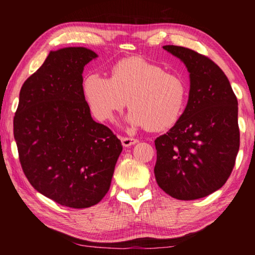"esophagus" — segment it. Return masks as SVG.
Masks as SVG:
<instances>
[{"label":"esophagus","instance_id":"esophagus-1","mask_svg":"<svg viewBox=\"0 0 255 255\" xmlns=\"http://www.w3.org/2000/svg\"><path fill=\"white\" fill-rule=\"evenodd\" d=\"M138 141L137 138L133 137H122V144L125 146V147H129V146L135 145Z\"/></svg>","mask_w":255,"mask_h":255}]
</instances>
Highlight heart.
I'll use <instances>...</instances> for the list:
<instances>
[{
    "mask_svg": "<svg viewBox=\"0 0 255 255\" xmlns=\"http://www.w3.org/2000/svg\"><path fill=\"white\" fill-rule=\"evenodd\" d=\"M82 92L94 117L101 122H109L128 103L131 126L162 131L174 126L182 116L188 86L180 75L132 56L116 62L109 77L99 73L86 75Z\"/></svg>",
    "mask_w": 255,
    "mask_h": 255,
    "instance_id": "obj_1",
    "label": "heart"
}]
</instances>
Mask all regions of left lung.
I'll return each instance as SVG.
<instances>
[{
  "instance_id": "8db88e82",
  "label": "left lung",
  "mask_w": 255,
  "mask_h": 255,
  "mask_svg": "<svg viewBox=\"0 0 255 255\" xmlns=\"http://www.w3.org/2000/svg\"><path fill=\"white\" fill-rule=\"evenodd\" d=\"M163 48L185 64L190 92L179 122L155 139V179L175 199H199L221 189L234 169L240 148L237 99L225 73L209 57L181 46Z\"/></svg>"
}]
</instances>
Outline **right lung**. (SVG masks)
<instances>
[{
    "mask_svg": "<svg viewBox=\"0 0 255 255\" xmlns=\"http://www.w3.org/2000/svg\"><path fill=\"white\" fill-rule=\"evenodd\" d=\"M97 57L84 47L50 51L20 90L13 133L25 178L57 204L82 209L109 191L122 141L94 122L82 83Z\"/></svg>",
    "mask_w": 255,
    "mask_h": 255,
    "instance_id": "1",
    "label": "right lung"
}]
</instances>
